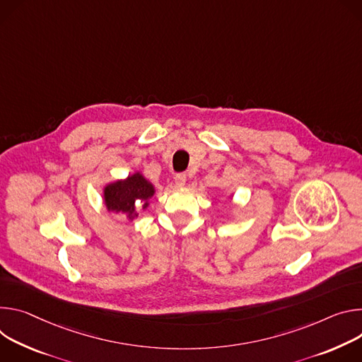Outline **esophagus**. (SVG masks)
Segmentation results:
<instances>
[{
    "instance_id": "esophagus-1",
    "label": "esophagus",
    "mask_w": 362,
    "mask_h": 362,
    "mask_svg": "<svg viewBox=\"0 0 362 362\" xmlns=\"http://www.w3.org/2000/svg\"><path fill=\"white\" fill-rule=\"evenodd\" d=\"M185 181H187V177H185V174H177L175 175V185L177 187H182V185H185Z\"/></svg>"
}]
</instances>
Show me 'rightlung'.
Segmentation results:
<instances>
[{
  "label": "right lung",
  "mask_w": 362,
  "mask_h": 362,
  "mask_svg": "<svg viewBox=\"0 0 362 362\" xmlns=\"http://www.w3.org/2000/svg\"><path fill=\"white\" fill-rule=\"evenodd\" d=\"M153 195V187L141 174L128 177L125 181H117L105 188V203L109 211L124 214L127 218L134 220L138 213L135 203H142L146 209V199Z\"/></svg>",
  "instance_id": "right-lung-1"
}]
</instances>
